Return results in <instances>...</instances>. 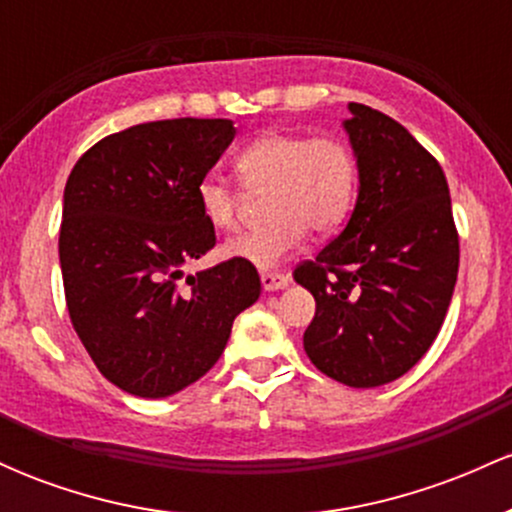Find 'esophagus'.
I'll return each mask as SVG.
<instances>
[{
  "instance_id": "1",
  "label": "esophagus",
  "mask_w": 512,
  "mask_h": 512,
  "mask_svg": "<svg viewBox=\"0 0 512 512\" xmlns=\"http://www.w3.org/2000/svg\"><path fill=\"white\" fill-rule=\"evenodd\" d=\"M262 289L264 291H279L289 286V274H281V272H262Z\"/></svg>"
}]
</instances>
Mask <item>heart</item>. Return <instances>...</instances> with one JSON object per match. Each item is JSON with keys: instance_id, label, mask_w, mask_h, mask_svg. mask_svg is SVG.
<instances>
[{"instance_id": "heart-1", "label": "heart", "mask_w": 512, "mask_h": 512, "mask_svg": "<svg viewBox=\"0 0 512 512\" xmlns=\"http://www.w3.org/2000/svg\"><path fill=\"white\" fill-rule=\"evenodd\" d=\"M236 168L250 190H269L267 226L223 245V255L252 267H276L310 231H339L356 204L358 163L342 139L267 132L240 151ZM197 204L214 231L238 226L240 199L228 182L207 175L197 185Z\"/></svg>"}]
</instances>
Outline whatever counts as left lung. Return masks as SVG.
Masks as SVG:
<instances>
[{
    "mask_svg": "<svg viewBox=\"0 0 512 512\" xmlns=\"http://www.w3.org/2000/svg\"><path fill=\"white\" fill-rule=\"evenodd\" d=\"M358 163L346 228L293 279L313 293L305 354L327 378L378 387L419 363L452 301L460 240L443 168L399 122L349 103Z\"/></svg>",
    "mask_w": 512,
    "mask_h": 512,
    "instance_id": "8db88e82",
    "label": "left lung"
}]
</instances>
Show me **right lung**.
<instances>
[{"mask_svg": "<svg viewBox=\"0 0 512 512\" xmlns=\"http://www.w3.org/2000/svg\"><path fill=\"white\" fill-rule=\"evenodd\" d=\"M233 137L231 120L144 122L101 139L69 173L60 228L69 317L96 368L134 397L197 383L236 315L260 298L248 262L185 274L216 245L197 185Z\"/></svg>", "mask_w": 512, "mask_h": 512, "instance_id": "obj_1", "label": "right lung"}]
</instances>
